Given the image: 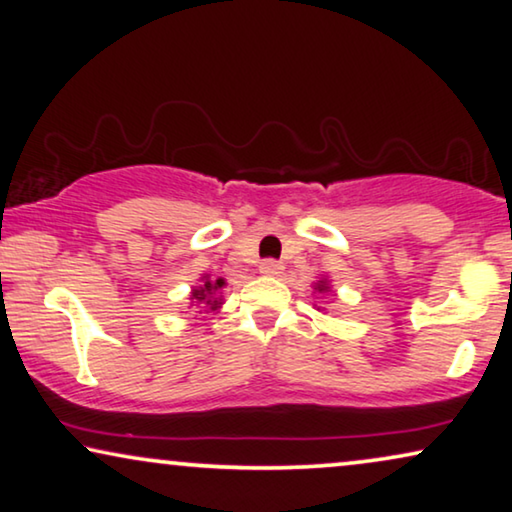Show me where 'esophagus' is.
I'll return each instance as SVG.
<instances>
[{"mask_svg": "<svg viewBox=\"0 0 512 512\" xmlns=\"http://www.w3.org/2000/svg\"><path fill=\"white\" fill-rule=\"evenodd\" d=\"M259 271H262L264 276H280V273H283V264L276 262V259H264V262L259 264Z\"/></svg>", "mask_w": 512, "mask_h": 512, "instance_id": "1", "label": "esophagus"}]
</instances>
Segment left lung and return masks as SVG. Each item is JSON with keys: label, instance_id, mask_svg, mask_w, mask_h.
Segmentation results:
<instances>
[{"label": "left lung", "instance_id": "left-lung-1", "mask_svg": "<svg viewBox=\"0 0 512 512\" xmlns=\"http://www.w3.org/2000/svg\"><path fill=\"white\" fill-rule=\"evenodd\" d=\"M313 294H334V287H331V280L327 276H320L318 280L313 283ZM318 311H325V308L318 306Z\"/></svg>", "mask_w": 512, "mask_h": 512}]
</instances>
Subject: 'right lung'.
<instances>
[{
    "mask_svg": "<svg viewBox=\"0 0 512 512\" xmlns=\"http://www.w3.org/2000/svg\"><path fill=\"white\" fill-rule=\"evenodd\" d=\"M225 278H213L211 273H201L199 285L192 287L190 304L199 308V313H220L225 297H222V287H225Z\"/></svg>",
    "mask_w": 512,
    "mask_h": 512,
    "instance_id": "right-lung-1",
    "label": "right lung"
}]
</instances>
